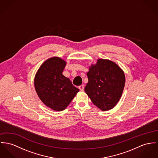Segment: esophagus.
Listing matches in <instances>:
<instances>
[{"instance_id":"34e87169","label":"esophagus","mask_w":158,"mask_h":158,"mask_svg":"<svg viewBox=\"0 0 158 158\" xmlns=\"http://www.w3.org/2000/svg\"><path fill=\"white\" fill-rule=\"evenodd\" d=\"M79 89L81 91H84V85H81V86H79Z\"/></svg>"}]
</instances>
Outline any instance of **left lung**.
<instances>
[{
    "instance_id": "left-lung-1",
    "label": "left lung",
    "mask_w": 158,
    "mask_h": 158,
    "mask_svg": "<svg viewBox=\"0 0 158 158\" xmlns=\"http://www.w3.org/2000/svg\"><path fill=\"white\" fill-rule=\"evenodd\" d=\"M87 76L85 91L94 105L102 110L113 108L122 96L125 84L122 69L112 61L99 59L89 68Z\"/></svg>"
}]
</instances>
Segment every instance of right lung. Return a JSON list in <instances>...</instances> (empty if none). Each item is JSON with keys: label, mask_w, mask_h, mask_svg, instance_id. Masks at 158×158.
I'll return each instance as SVG.
<instances>
[{"label": "right lung", "mask_w": 158, "mask_h": 158, "mask_svg": "<svg viewBox=\"0 0 158 158\" xmlns=\"http://www.w3.org/2000/svg\"><path fill=\"white\" fill-rule=\"evenodd\" d=\"M65 61L58 57L45 61L37 72L34 84L41 100L55 110H62L70 104L79 89L62 74Z\"/></svg>", "instance_id": "1"}]
</instances>
